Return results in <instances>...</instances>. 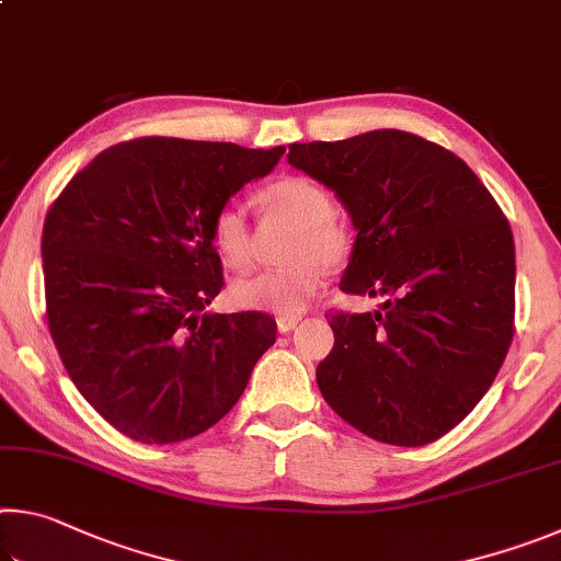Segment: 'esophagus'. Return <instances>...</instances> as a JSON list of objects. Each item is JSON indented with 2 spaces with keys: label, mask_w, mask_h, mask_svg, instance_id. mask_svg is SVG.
<instances>
[{
  "label": "esophagus",
  "mask_w": 561,
  "mask_h": 561,
  "mask_svg": "<svg viewBox=\"0 0 561 561\" xmlns=\"http://www.w3.org/2000/svg\"><path fill=\"white\" fill-rule=\"evenodd\" d=\"M297 324H299V317H279L277 319V329L282 331V334H287V331H291Z\"/></svg>",
  "instance_id": "1"
}]
</instances>
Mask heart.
I'll list each match as a JSON object with an SVG mask.
<instances>
[{
    "instance_id": "obj_1",
    "label": "heart",
    "mask_w": 561,
    "mask_h": 561,
    "mask_svg": "<svg viewBox=\"0 0 561 561\" xmlns=\"http://www.w3.org/2000/svg\"><path fill=\"white\" fill-rule=\"evenodd\" d=\"M257 203L274 220L294 227L284 250L289 267L262 272L232 284L230 297L240 309L297 317L309 307L327 282V270L346 262L354 250L348 227L331 213L327 187L301 175H287L260 190ZM213 247L225 267L247 272L254 262V234L237 205H225L213 220Z\"/></svg>"
}]
</instances>
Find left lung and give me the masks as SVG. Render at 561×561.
Segmentation results:
<instances>
[{"label": "left lung", "mask_w": 561, "mask_h": 561, "mask_svg": "<svg viewBox=\"0 0 561 561\" xmlns=\"http://www.w3.org/2000/svg\"><path fill=\"white\" fill-rule=\"evenodd\" d=\"M287 160L351 215L341 291L386 299L378 311L331 317L321 396L374 440H438L488 393L515 334L505 215L458 156L405 130L291 144Z\"/></svg>", "instance_id": "1"}]
</instances>
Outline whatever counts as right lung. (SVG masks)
<instances>
[{"label": "right lung", "mask_w": 561, "mask_h": 561, "mask_svg": "<svg viewBox=\"0 0 561 561\" xmlns=\"http://www.w3.org/2000/svg\"><path fill=\"white\" fill-rule=\"evenodd\" d=\"M284 146L138 138L71 178L42 234L46 319L66 371L113 428L178 443L240 401L277 341L262 311L215 314L222 289L213 220L270 175Z\"/></svg>", "instance_id": "right-lung-1"}]
</instances>
